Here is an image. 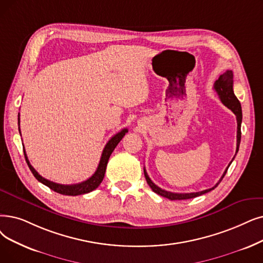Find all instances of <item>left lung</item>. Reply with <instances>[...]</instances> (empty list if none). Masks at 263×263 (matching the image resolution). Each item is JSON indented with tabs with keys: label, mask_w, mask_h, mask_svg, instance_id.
Here are the masks:
<instances>
[{
	"label": "left lung",
	"mask_w": 263,
	"mask_h": 263,
	"mask_svg": "<svg viewBox=\"0 0 263 263\" xmlns=\"http://www.w3.org/2000/svg\"><path fill=\"white\" fill-rule=\"evenodd\" d=\"M214 89L217 92V95L219 96L220 101L222 103L228 107L230 108L236 116V121H237V134H236V153L238 152V147H239V143H241V123H242V107H241V103L237 100V98L235 97L234 92H233V73L232 71L228 70L226 73H223L222 75L219 76V78L217 79L214 84ZM234 159V158H233ZM232 159V161H233ZM232 161L228 165V167L230 166V164L232 163ZM228 167L226 168L224 173L222 174L221 178L219 179V181L217 184L210 189L203 190V191H199V192H190V193H176V192H170L166 191L164 189H161L160 187H158L157 185H155L154 182L152 181V179L148 176L146 170L144 168V175L145 178L147 180V184L149 185V187L152 188V190L156 193H158L159 196L164 197L168 200H187V199H192L196 198L199 196L204 195V193L210 192L211 190L215 189L217 186L219 185V182L222 180V178L224 177Z\"/></svg>",
	"instance_id": "1"
}]
</instances>
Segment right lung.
Segmentation results:
<instances>
[{"label":"right lung","mask_w":263,"mask_h":263,"mask_svg":"<svg viewBox=\"0 0 263 263\" xmlns=\"http://www.w3.org/2000/svg\"><path fill=\"white\" fill-rule=\"evenodd\" d=\"M18 125H20V118H19V114H18ZM19 132H20V127L18 128ZM128 132V129H122L120 132H118L117 134H115L112 136V138L107 142V144L105 145L103 153H102L101 159H100V163L98 165V168L95 172V174L89 177L87 180L79 182V184H74V185H61V184H57V182L50 181L46 178L42 177L36 171L34 168L31 164L30 161L28 160L26 151L24 149V154H25V158H26V161L28 163L29 168L31 170L32 174L34 175L39 181H41L42 184H44L45 186L49 187L51 190L55 191L60 193V195H64V196H79V195H85V193L91 192L93 191L95 189H97L100 184L102 182L104 178V174H105V171H106V166H107V162H108V159L111 155V153L115 149L116 146L118 145V143L122 140L123 136L125 135V133Z\"/></svg>","instance_id":"obj_1"}]
</instances>
